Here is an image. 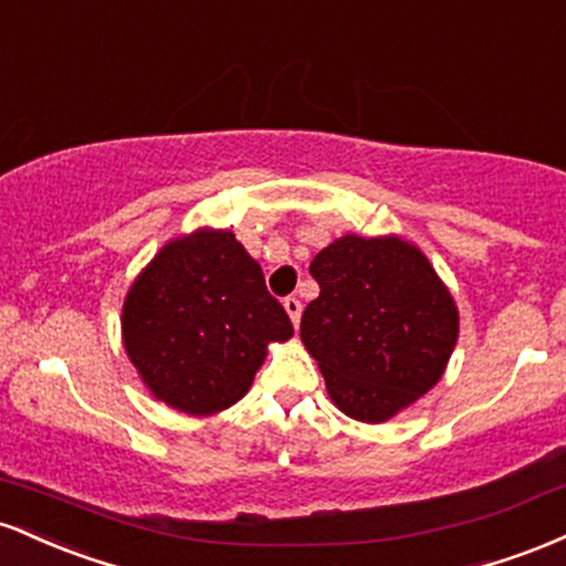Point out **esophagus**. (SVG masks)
<instances>
[{
	"mask_svg": "<svg viewBox=\"0 0 566 566\" xmlns=\"http://www.w3.org/2000/svg\"><path fill=\"white\" fill-rule=\"evenodd\" d=\"M284 311H287L290 314V319H292V324H301V314H303V303L297 301V297H284Z\"/></svg>",
	"mask_w": 566,
	"mask_h": 566,
	"instance_id": "esophagus-1",
	"label": "esophagus"
}]
</instances>
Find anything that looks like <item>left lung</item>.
Listing matches in <instances>:
<instances>
[{"instance_id": "8db88e82", "label": "left lung", "mask_w": 566, "mask_h": 566, "mask_svg": "<svg viewBox=\"0 0 566 566\" xmlns=\"http://www.w3.org/2000/svg\"><path fill=\"white\" fill-rule=\"evenodd\" d=\"M311 276L319 297L305 305L301 337L348 418L382 423L441 378L458 308L418 247L348 233L311 261Z\"/></svg>"}]
</instances>
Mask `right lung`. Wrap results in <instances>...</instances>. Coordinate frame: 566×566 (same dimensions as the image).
<instances>
[{
    "mask_svg": "<svg viewBox=\"0 0 566 566\" xmlns=\"http://www.w3.org/2000/svg\"><path fill=\"white\" fill-rule=\"evenodd\" d=\"M122 335L157 399L212 415L242 399L269 343L287 340L292 322L233 233L201 229L161 247L135 279Z\"/></svg>",
    "mask_w": 566,
    "mask_h": 566,
    "instance_id": "1",
    "label": "right lung"
}]
</instances>
